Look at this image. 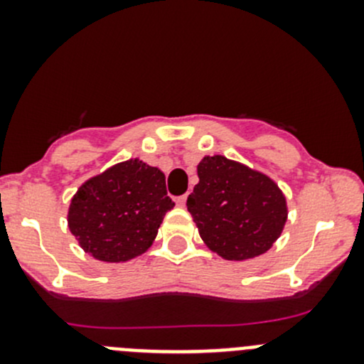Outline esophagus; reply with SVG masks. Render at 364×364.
<instances>
[{"label":"esophagus","mask_w":364,"mask_h":364,"mask_svg":"<svg viewBox=\"0 0 364 364\" xmlns=\"http://www.w3.org/2000/svg\"><path fill=\"white\" fill-rule=\"evenodd\" d=\"M186 199H188V197H186V196H181V197H178V199H176L174 203H176V205H178V208H185Z\"/></svg>","instance_id":"34e87169"}]
</instances>
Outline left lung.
<instances>
[{"label": "left lung", "mask_w": 364, "mask_h": 364, "mask_svg": "<svg viewBox=\"0 0 364 364\" xmlns=\"http://www.w3.org/2000/svg\"><path fill=\"white\" fill-rule=\"evenodd\" d=\"M197 176L186 208L209 250L225 260H247L273 247L289 211L269 176L222 155L204 156Z\"/></svg>", "instance_id": "obj_1"}]
</instances>
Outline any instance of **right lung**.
<instances>
[{
    "instance_id": "add662e5",
    "label": "right lung",
    "mask_w": 364,
    "mask_h": 364,
    "mask_svg": "<svg viewBox=\"0 0 364 364\" xmlns=\"http://www.w3.org/2000/svg\"><path fill=\"white\" fill-rule=\"evenodd\" d=\"M172 208L164 172L130 159L79 186L70 200L68 229L97 260L127 262L151 247Z\"/></svg>"
}]
</instances>
